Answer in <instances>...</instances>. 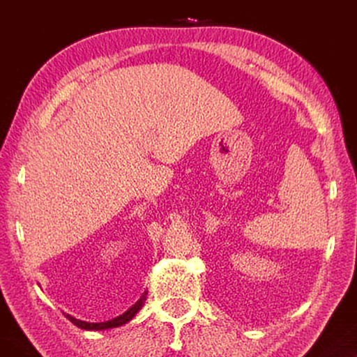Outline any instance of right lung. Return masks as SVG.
<instances>
[{
  "label": "right lung",
  "instance_id": "1",
  "mask_svg": "<svg viewBox=\"0 0 357 357\" xmlns=\"http://www.w3.org/2000/svg\"><path fill=\"white\" fill-rule=\"evenodd\" d=\"M143 301H144V294L142 296L140 299H138L134 305L130 307V309L128 312H124L123 315H119L116 318L110 319V321H104V323H86V321H82V319H75L74 317L70 315H66L68 317L72 323H74L75 326H78V328L82 329H86V331H102V329H112V328H118V326H123L128 321H130L132 318H134L137 315V312L142 309L143 307Z\"/></svg>",
  "mask_w": 357,
  "mask_h": 357
}]
</instances>
